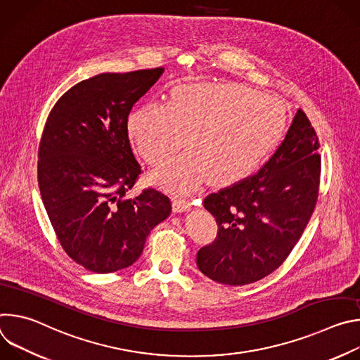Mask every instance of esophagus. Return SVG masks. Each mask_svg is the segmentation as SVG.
<instances>
[{"instance_id": "obj_1", "label": "esophagus", "mask_w": 360, "mask_h": 360, "mask_svg": "<svg viewBox=\"0 0 360 360\" xmlns=\"http://www.w3.org/2000/svg\"><path fill=\"white\" fill-rule=\"evenodd\" d=\"M172 208L175 212H186V211H191L192 203L184 198H175L174 203H172Z\"/></svg>"}]
</instances>
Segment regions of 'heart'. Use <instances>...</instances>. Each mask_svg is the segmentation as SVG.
I'll return each mask as SVG.
<instances>
[{
    "label": "heart",
    "instance_id": "obj_1",
    "mask_svg": "<svg viewBox=\"0 0 360 360\" xmlns=\"http://www.w3.org/2000/svg\"><path fill=\"white\" fill-rule=\"evenodd\" d=\"M285 111L271 95L235 82L181 84L168 102H148L128 120V134L150 165L191 146L153 174L160 184L191 191L208 175L235 181L255 168L278 143Z\"/></svg>",
    "mask_w": 360,
    "mask_h": 360
}]
</instances>
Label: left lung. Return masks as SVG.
I'll return each mask as SVG.
<instances>
[{
	"instance_id": "8db88e82",
	"label": "left lung",
	"mask_w": 360,
	"mask_h": 360,
	"mask_svg": "<svg viewBox=\"0 0 360 360\" xmlns=\"http://www.w3.org/2000/svg\"><path fill=\"white\" fill-rule=\"evenodd\" d=\"M318 148L311 121L297 110L285 139L258 172L203 199L218 224L217 239L196 253L203 275L239 286L268 276L285 262L316 207Z\"/></svg>"
}]
</instances>
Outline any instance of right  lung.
Listing matches in <instances>:
<instances>
[{"label": "right lung", "instance_id": "right-lung-1", "mask_svg": "<svg viewBox=\"0 0 360 360\" xmlns=\"http://www.w3.org/2000/svg\"><path fill=\"white\" fill-rule=\"evenodd\" d=\"M164 68L99 74L70 88L51 110L38 148V185L45 211L70 258L110 274L131 266L149 232L171 214L168 195L127 193L141 167L128 115Z\"/></svg>", "mask_w": 360, "mask_h": 360}]
</instances>
